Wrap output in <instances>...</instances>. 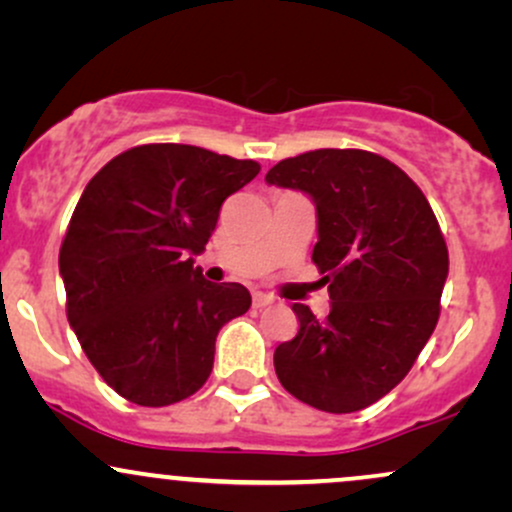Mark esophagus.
Returning <instances> with one entry per match:
<instances>
[{"instance_id":"34e87169","label":"esophagus","mask_w":512,"mask_h":512,"mask_svg":"<svg viewBox=\"0 0 512 512\" xmlns=\"http://www.w3.org/2000/svg\"><path fill=\"white\" fill-rule=\"evenodd\" d=\"M269 303H274V298L269 296V293H262V291L252 293V305H255V308H267Z\"/></svg>"}]
</instances>
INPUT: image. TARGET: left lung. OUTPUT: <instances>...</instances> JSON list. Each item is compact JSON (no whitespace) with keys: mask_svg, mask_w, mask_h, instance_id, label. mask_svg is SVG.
Returning <instances> with one entry per match:
<instances>
[{"mask_svg":"<svg viewBox=\"0 0 512 512\" xmlns=\"http://www.w3.org/2000/svg\"><path fill=\"white\" fill-rule=\"evenodd\" d=\"M269 185L313 197V262L327 317L296 303L298 334L276 346L286 392L330 414L366 409L404 380L438 325L448 245L431 204L387 158L315 149L269 168Z\"/></svg>","mask_w":512,"mask_h":512,"instance_id":"obj_1","label":"left lung"}]
</instances>
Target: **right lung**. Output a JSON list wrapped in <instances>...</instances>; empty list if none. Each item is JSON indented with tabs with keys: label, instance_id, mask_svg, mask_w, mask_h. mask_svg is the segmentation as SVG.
<instances>
[{
	"label": "right lung",
	"instance_id": "1",
	"mask_svg": "<svg viewBox=\"0 0 512 512\" xmlns=\"http://www.w3.org/2000/svg\"><path fill=\"white\" fill-rule=\"evenodd\" d=\"M257 173L250 158L142 144L86 185L60 248L67 320L120 397L168 407L207 383L216 334L252 298L243 284H211L190 255Z\"/></svg>",
	"mask_w": 512,
	"mask_h": 512
}]
</instances>
